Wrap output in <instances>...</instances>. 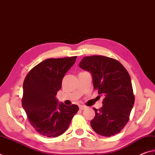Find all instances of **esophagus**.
<instances>
[{"mask_svg":"<svg viewBox=\"0 0 155 155\" xmlns=\"http://www.w3.org/2000/svg\"><path fill=\"white\" fill-rule=\"evenodd\" d=\"M79 108H80V110H84L86 109V107L84 106V105H80V106H79Z\"/></svg>","mask_w":155,"mask_h":155,"instance_id":"34e87169","label":"esophagus"}]
</instances>
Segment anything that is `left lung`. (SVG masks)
Segmentation results:
<instances>
[{
    "label": "left lung",
    "mask_w": 155,
    "mask_h": 155,
    "mask_svg": "<svg viewBox=\"0 0 155 155\" xmlns=\"http://www.w3.org/2000/svg\"><path fill=\"white\" fill-rule=\"evenodd\" d=\"M79 66L91 73L94 89L104 96L103 106L98 110L94 108L92 128L99 135L115 136L129 121L134 104L129 74L118 61L101 55L84 57Z\"/></svg>",
    "instance_id": "8db88e82"
}]
</instances>
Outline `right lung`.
Wrapping results in <instances>:
<instances>
[{
  "instance_id": "obj_1",
  "label": "right lung",
  "mask_w": 155,
  "mask_h": 155,
  "mask_svg": "<svg viewBox=\"0 0 155 155\" xmlns=\"http://www.w3.org/2000/svg\"><path fill=\"white\" fill-rule=\"evenodd\" d=\"M76 58L43 61L30 70L23 81L22 107L31 125L44 136L55 138L63 134L78 111V105L58 103L56 98L63 77Z\"/></svg>"
}]
</instances>
